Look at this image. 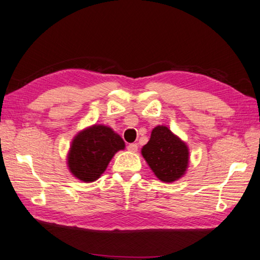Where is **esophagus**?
<instances>
[{
  "label": "esophagus",
  "mask_w": 260,
  "mask_h": 260,
  "mask_svg": "<svg viewBox=\"0 0 260 260\" xmlns=\"http://www.w3.org/2000/svg\"><path fill=\"white\" fill-rule=\"evenodd\" d=\"M138 144L136 143H132V144H129V145H127V149H128V151H131V152H136V151H138Z\"/></svg>",
  "instance_id": "34e87169"
}]
</instances>
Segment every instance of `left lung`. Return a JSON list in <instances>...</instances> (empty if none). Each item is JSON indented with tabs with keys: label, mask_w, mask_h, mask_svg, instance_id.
<instances>
[{
	"label": "left lung",
	"mask_w": 260,
	"mask_h": 260,
	"mask_svg": "<svg viewBox=\"0 0 260 260\" xmlns=\"http://www.w3.org/2000/svg\"><path fill=\"white\" fill-rule=\"evenodd\" d=\"M142 155L160 181L172 183L181 178L188 164V149L166 126L154 127Z\"/></svg>",
	"instance_id": "8db88e82"
}]
</instances>
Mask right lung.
I'll list each match as a JSON object with an SVG mask.
<instances>
[{
	"instance_id": "obj_1",
	"label": "right lung",
	"mask_w": 260,
	"mask_h": 260,
	"mask_svg": "<svg viewBox=\"0 0 260 260\" xmlns=\"http://www.w3.org/2000/svg\"><path fill=\"white\" fill-rule=\"evenodd\" d=\"M124 148V141L110 127H88L73 141L68 155L70 172L83 182H94L106 171L117 151Z\"/></svg>"
}]
</instances>
